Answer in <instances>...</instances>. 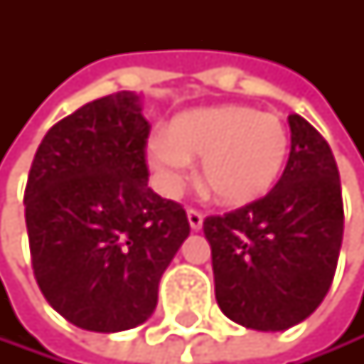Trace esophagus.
<instances>
[{
  "instance_id": "esophagus-1",
  "label": "esophagus",
  "mask_w": 364,
  "mask_h": 364,
  "mask_svg": "<svg viewBox=\"0 0 364 364\" xmlns=\"http://www.w3.org/2000/svg\"><path fill=\"white\" fill-rule=\"evenodd\" d=\"M188 220H190V227L194 231H198L203 227V214L198 212V209H188Z\"/></svg>"
}]
</instances>
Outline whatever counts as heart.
Wrapping results in <instances>:
<instances>
[{
	"label": "heart",
	"mask_w": 364,
	"mask_h": 364,
	"mask_svg": "<svg viewBox=\"0 0 364 364\" xmlns=\"http://www.w3.org/2000/svg\"><path fill=\"white\" fill-rule=\"evenodd\" d=\"M290 150L284 122L245 105L192 109L176 115L148 141V166L164 194L172 196L200 157V186L218 203L245 207L279 181Z\"/></svg>",
	"instance_id": "1"
}]
</instances>
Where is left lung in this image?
Segmentation results:
<instances>
[{
	"instance_id": "left-lung-1",
	"label": "left lung",
	"mask_w": 364,
	"mask_h": 364,
	"mask_svg": "<svg viewBox=\"0 0 364 364\" xmlns=\"http://www.w3.org/2000/svg\"><path fill=\"white\" fill-rule=\"evenodd\" d=\"M288 124L290 155L275 188L203 223L220 310L259 332L288 330L318 308L343 242V196L332 150L301 115H288Z\"/></svg>"
}]
</instances>
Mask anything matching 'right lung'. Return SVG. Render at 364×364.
Returning <instances> with one entry per match:
<instances>
[{
  "mask_svg": "<svg viewBox=\"0 0 364 364\" xmlns=\"http://www.w3.org/2000/svg\"><path fill=\"white\" fill-rule=\"evenodd\" d=\"M148 135L139 95L117 91L54 124L28 174L36 284L60 316L89 332L144 323L190 235L186 209L148 188Z\"/></svg>",
  "mask_w": 364,
  "mask_h": 364,
  "instance_id": "right-lung-1",
  "label": "right lung"
}]
</instances>
